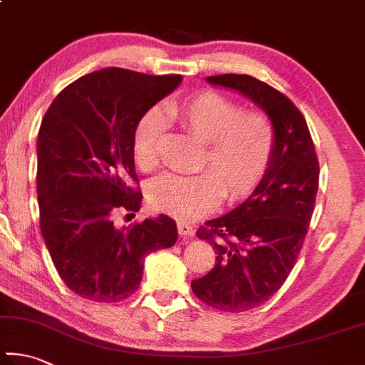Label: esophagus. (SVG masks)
<instances>
[{
  "mask_svg": "<svg viewBox=\"0 0 365 365\" xmlns=\"http://www.w3.org/2000/svg\"><path fill=\"white\" fill-rule=\"evenodd\" d=\"M177 230H178V235L183 236V237H195V228L190 227L187 223H177Z\"/></svg>",
  "mask_w": 365,
  "mask_h": 365,
  "instance_id": "obj_1",
  "label": "esophagus"
}]
</instances>
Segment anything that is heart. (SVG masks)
Masks as SVG:
<instances>
[{
    "instance_id": "b5f03b06",
    "label": "heart",
    "mask_w": 365,
    "mask_h": 365,
    "mask_svg": "<svg viewBox=\"0 0 365 365\" xmlns=\"http://www.w3.org/2000/svg\"><path fill=\"white\" fill-rule=\"evenodd\" d=\"M165 113L183 130L205 143L196 175L164 174L148 183V201L178 220L191 222L214 210L223 200L249 196L267 174L274 150V128L262 111H246L240 102L215 91H201L172 102ZM164 119L148 111L132 137L134 160L142 170L160 163Z\"/></svg>"
}]
</instances>
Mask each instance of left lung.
I'll list each match as a JSON object with an SVG mask.
<instances>
[{"instance_id":"8db88e82","label":"left lung","mask_w":365,"mask_h":365,"mask_svg":"<svg viewBox=\"0 0 365 365\" xmlns=\"http://www.w3.org/2000/svg\"><path fill=\"white\" fill-rule=\"evenodd\" d=\"M207 83L249 97L268 115L276 135L267 174L254 193L196 233L212 244L217 258L191 289L209 307L240 313L267 302L292 271L314 210L319 163L307 119L282 92L235 73L209 76Z\"/></svg>"}]
</instances>
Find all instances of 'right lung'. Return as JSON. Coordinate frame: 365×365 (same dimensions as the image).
Returning <instances> with one entry per match:
<instances>
[{"label": "right lung", "instance_id": "add662e5", "mask_svg": "<svg viewBox=\"0 0 365 365\" xmlns=\"http://www.w3.org/2000/svg\"><path fill=\"white\" fill-rule=\"evenodd\" d=\"M180 83V75L103 68L68 84L46 111L36 142L39 228L58 276L79 297H130L145 257L177 241V225L164 214L129 230L116 228L113 217L140 209L142 193L132 187L135 125Z\"/></svg>", "mask_w": 365, "mask_h": 365}]
</instances>
